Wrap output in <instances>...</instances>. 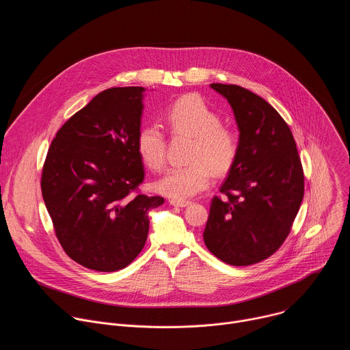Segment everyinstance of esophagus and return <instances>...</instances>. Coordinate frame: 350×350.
Here are the masks:
<instances>
[{
    "label": "esophagus",
    "instance_id": "34e87169",
    "mask_svg": "<svg viewBox=\"0 0 350 350\" xmlns=\"http://www.w3.org/2000/svg\"><path fill=\"white\" fill-rule=\"evenodd\" d=\"M169 204L173 206H178V208H185V206L191 205L189 201H181V199H170Z\"/></svg>",
    "mask_w": 350,
    "mask_h": 350
}]
</instances>
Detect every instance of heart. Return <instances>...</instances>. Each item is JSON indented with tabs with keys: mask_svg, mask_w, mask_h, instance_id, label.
I'll return each instance as SVG.
<instances>
[{
	"mask_svg": "<svg viewBox=\"0 0 350 350\" xmlns=\"http://www.w3.org/2000/svg\"><path fill=\"white\" fill-rule=\"evenodd\" d=\"M172 133L192 137L187 165L172 166L158 180L157 189L176 199L191 198L206 189L212 172L226 174L239 152L238 134L221 124L220 115L201 96L184 95L167 108L165 115ZM137 152L144 165L154 172L166 163L165 133L158 124H145L138 130Z\"/></svg>",
	"mask_w": 350,
	"mask_h": 350,
	"instance_id": "b5f03b06",
	"label": "heart"
}]
</instances>
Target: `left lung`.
Returning <instances> with one entry per match:
<instances>
[{
  "mask_svg": "<svg viewBox=\"0 0 350 350\" xmlns=\"http://www.w3.org/2000/svg\"><path fill=\"white\" fill-rule=\"evenodd\" d=\"M211 87L232 108L239 152L223 198L212 199L204 241L227 265H255L288 237L304 199V169L291 129L267 101L235 84Z\"/></svg>",
  "mask_w": 350,
  "mask_h": 350,
  "instance_id": "1",
  "label": "left lung"
}]
</instances>
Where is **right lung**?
I'll return each mask as SVG.
<instances>
[{
    "mask_svg": "<svg viewBox=\"0 0 350 350\" xmlns=\"http://www.w3.org/2000/svg\"><path fill=\"white\" fill-rule=\"evenodd\" d=\"M144 91L96 94L59 129L44 162L41 192L57 238L70 259L95 271L129 266L145 245L148 212L165 202L137 192Z\"/></svg>",
    "mask_w": 350,
    "mask_h": 350,
    "instance_id": "right-lung-1",
    "label": "right lung"
}]
</instances>
